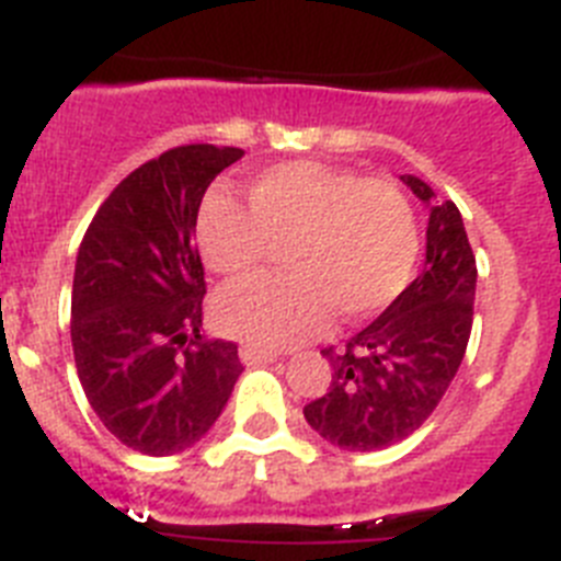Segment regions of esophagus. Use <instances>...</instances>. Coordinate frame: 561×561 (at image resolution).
Returning a JSON list of instances; mask_svg holds the SVG:
<instances>
[{
    "instance_id": "esophagus-1",
    "label": "esophagus",
    "mask_w": 561,
    "mask_h": 561,
    "mask_svg": "<svg viewBox=\"0 0 561 561\" xmlns=\"http://www.w3.org/2000/svg\"><path fill=\"white\" fill-rule=\"evenodd\" d=\"M238 356L244 365H266V362H275L277 351L275 348H266V345H257V342H244L241 348H238Z\"/></svg>"
}]
</instances>
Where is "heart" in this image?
Returning a JSON list of instances; mask_svg holds the SVG:
<instances>
[{"instance_id":"heart-1","label":"heart","mask_w":561,"mask_h":561,"mask_svg":"<svg viewBox=\"0 0 561 561\" xmlns=\"http://www.w3.org/2000/svg\"><path fill=\"white\" fill-rule=\"evenodd\" d=\"M199 250L213 272L244 277L275 244L291 272L227 286L216 311L227 331L286 345L331 317L362 320L404 291L419 257L410 202L385 180L323 162H280L257 173L250 207L210 193L199 213Z\"/></svg>"}]
</instances>
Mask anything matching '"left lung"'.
I'll return each mask as SVG.
<instances>
[{"instance_id": "8db88e82", "label": "left lung", "mask_w": 561, "mask_h": 561, "mask_svg": "<svg viewBox=\"0 0 561 561\" xmlns=\"http://www.w3.org/2000/svg\"><path fill=\"white\" fill-rule=\"evenodd\" d=\"M401 182L430 207L424 270L345 348L323 351L331 385L304 408L314 433L351 453L413 435L453 385L472 334L478 264L460 210L413 173Z\"/></svg>"}]
</instances>
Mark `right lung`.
Masks as SVG:
<instances>
[{
    "label": "right lung",
    "mask_w": 561,
    "mask_h": 561,
    "mask_svg": "<svg viewBox=\"0 0 561 561\" xmlns=\"http://www.w3.org/2000/svg\"><path fill=\"white\" fill-rule=\"evenodd\" d=\"M241 148L196 142L148 160L108 193L72 280V351L89 404L134 453L176 455L207 435L241 376L238 345L205 340L202 196Z\"/></svg>",
    "instance_id": "add662e5"
}]
</instances>
